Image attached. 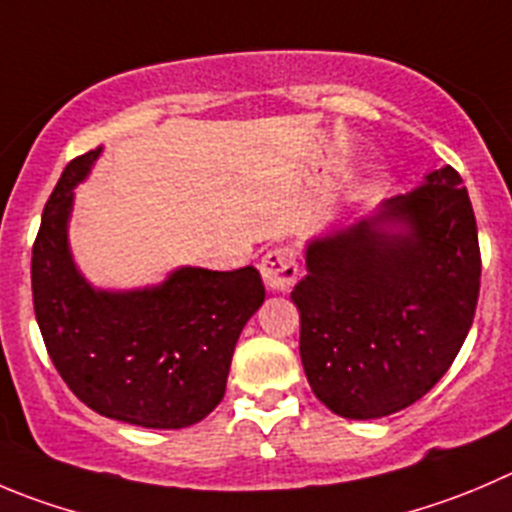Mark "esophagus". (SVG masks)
<instances>
[{
  "instance_id": "1",
  "label": "esophagus",
  "mask_w": 512,
  "mask_h": 512,
  "mask_svg": "<svg viewBox=\"0 0 512 512\" xmlns=\"http://www.w3.org/2000/svg\"><path fill=\"white\" fill-rule=\"evenodd\" d=\"M262 280L270 290L285 292L297 282L300 267H297V252L292 247H275L267 252L260 262Z\"/></svg>"
}]
</instances>
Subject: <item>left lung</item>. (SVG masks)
I'll list each match as a JSON object with an SVG mask.
<instances>
[{"label": "left lung", "mask_w": 512, "mask_h": 512, "mask_svg": "<svg viewBox=\"0 0 512 512\" xmlns=\"http://www.w3.org/2000/svg\"><path fill=\"white\" fill-rule=\"evenodd\" d=\"M382 221L409 232L380 233ZM305 262L290 297L317 400L352 420L418 403L453 365L478 307V225L463 177L430 172L375 220L312 240Z\"/></svg>", "instance_id": "1"}]
</instances>
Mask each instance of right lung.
<instances>
[{
	"label": "right lung",
	"instance_id": "add662e5",
	"mask_svg": "<svg viewBox=\"0 0 512 512\" xmlns=\"http://www.w3.org/2000/svg\"><path fill=\"white\" fill-rule=\"evenodd\" d=\"M99 147L64 167L32 247V300L39 332L67 388L104 418L177 430L220 405L232 352L265 300L255 267H182L155 290L97 292L67 247L72 187Z\"/></svg>",
	"mask_w": 512,
	"mask_h": 512
}]
</instances>
